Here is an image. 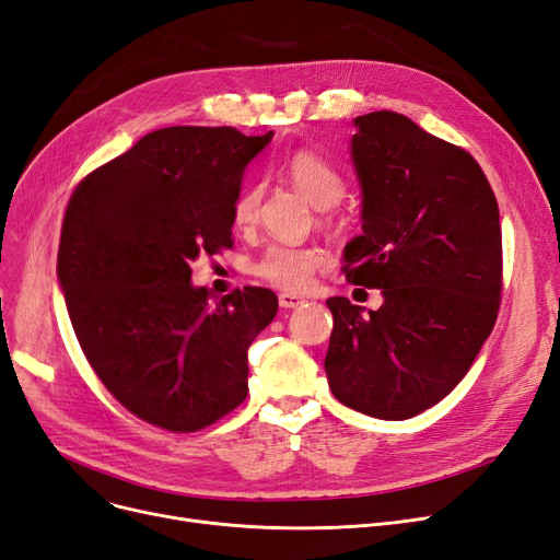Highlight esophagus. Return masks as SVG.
Segmentation results:
<instances>
[{
  "label": "esophagus",
  "instance_id": "esophagus-1",
  "mask_svg": "<svg viewBox=\"0 0 560 560\" xmlns=\"http://www.w3.org/2000/svg\"><path fill=\"white\" fill-rule=\"evenodd\" d=\"M278 301H280V307H299L305 303V299H301L296 294H280Z\"/></svg>",
  "mask_w": 560,
  "mask_h": 560
}]
</instances>
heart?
<instances>
[{
    "label": "heart",
    "instance_id": "1",
    "mask_svg": "<svg viewBox=\"0 0 560 560\" xmlns=\"http://www.w3.org/2000/svg\"><path fill=\"white\" fill-rule=\"evenodd\" d=\"M282 172L312 205L319 209H330L340 202L347 192V182L342 172L335 167L322 153L315 151H296L289 155L282 165ZM261 202V188L248 186L243 188L234 205L232 220L234 225L245 230L253 228L257 220ZM326 264L324 250L315 245H296V243H271L268 248L250 264V271L266 280L268 284L287 289V292H303L310 287L312 276Z\"/></svg>",
    "mask_w": 560,
    "mask_h": 560
}]
</instances>
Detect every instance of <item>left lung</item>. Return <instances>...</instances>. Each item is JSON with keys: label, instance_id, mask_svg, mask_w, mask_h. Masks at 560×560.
<instances>
[{"label": "left lung", "instance_id": "1", "mask_svg": "<svg viewBox=\"0 0 560 560\" xmlns=\"http://www.w3.org/2000/svg\"><path fill=\"white\" fill-rule=\"evenodd\" d=\"M353 165L363 234L345 250L347 280L382 289L363 315L328 299L326 376L342 405L384 420L434 407L474 365L497 324L503 243L497 195L478 161L397 112L355 119Z\"/></svg>", "mask_w": 560, "mask_h": 560}]
</instances>
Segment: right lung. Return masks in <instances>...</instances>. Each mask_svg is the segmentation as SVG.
Segmentation results:
<instances>
[{"label": "right lung", "instance_id": "1", "mask_svg": "<svg viewBox=\"0 0 560 560\" xmlns=\"http://www.w3.org/2000/svg\"><path fill=\"white\" fill-rule=\"evenodd\" d=\"M232 126H170L89 172L66 205L57 273L78 342L132 416L190 434L248 395V347L271 289L211 303L190 261L232 245L243 167L271 142Z\"/></svg>", "mask_w": 560, "mask_h": 560}]
</instances>
